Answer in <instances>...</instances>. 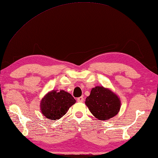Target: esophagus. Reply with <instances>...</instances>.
I'll return each mask as SVG.
<instances>
[{"instance_id": "obj_1", "label": "esophagus", "mask_w": 158, "mask_h": 158, "mask_svg": "<svg viewBox=\"0 0 158 158\" xmlns=\"http://www.w3.org/2000/svg\"><path fill=\"white\" fill-rule=\"evenodd\" d=\"M77 101H78V102H83V101H84V97H78V99H77Z\"/></svg>"}]
</instances>
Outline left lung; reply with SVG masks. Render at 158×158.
I'll use <instances>...</instances> for the list:
<instances>
[{"label": "left lung", "instance_id": "1", "mask_svg": "<svg viewBox=\"0 0 158 158\" xmlns=\"http://www.w3.org/2000/svg\"><path fill=\"white\" fill-rule=\"evenodd\" d=\"M85 104L94 117L103 121L117 115L121 107L118 96L103 86L92 89L90 95L86 97Z\"/></svg>", "mask_w": 158, "mask_h": 158}]
</instances>
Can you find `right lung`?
<instances>
[{"label": "right lung", "instance_id": "1", "mask_svg": "<svg viewBox=\"0 0 158 158\" xmlns=\"http://www.w3.org/2000/svg\"><path fill=\"white\" fill-rule=\"evenodd\" d=\"M76 103L71 94L65 90H52L40 102L41 113L47 119L56 120L67 113L69 108Z\"/></svg>", "mask_w": 158, "mask_h": 158}]
</instances>
